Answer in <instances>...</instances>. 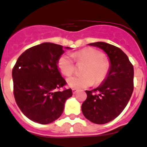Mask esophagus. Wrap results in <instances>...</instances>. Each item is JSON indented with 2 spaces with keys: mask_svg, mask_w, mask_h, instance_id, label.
Instances as JSON below:
<instances>
[{
  "mask_svg": "<svg viewBox=\"0 0 147 147\" xmlns=\"http://www.w3.org/2000/svg\"><path fill=\"white\" fill-rule=\"evenodd\" d=\"M77 91L78 90H76V89H75V88H73V89H72V93H73V94H76V93H77Z\"/></svg>",
  "mask_w": 147,
  "mask_h": 147,
  "instance_id": "1",
  "label": "esophagus"
}]
</instances>
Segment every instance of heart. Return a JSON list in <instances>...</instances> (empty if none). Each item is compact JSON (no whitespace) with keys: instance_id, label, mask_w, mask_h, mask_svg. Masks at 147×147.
Listing matches in <instances>:
<instances>
[{"instance_id":"obj_1","label":"heart","mask_w":147,"mask_h":147,"mask_svg":"<svg viewBox=\"0 0 147 147\" xmlns=\"http://www.w3.org/2000/svg\"><path fill=\"white\" fill-rule=\"evenodd\" d=\"M103 53L93 47H87L73 53L72 57L78 64H84L82 76H72L66 81L69 87L75 89H83L95 84H101L108 76L110 63ZM58 67L61 73L70 76L76 70V65L71 57L63 54L58 59Z\"/></svg>"}]
</instances>
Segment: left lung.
Masks as SVG:
<instances>
[{
    "instance_id": "left-lung-1",
    "label": "left lung",
    "mask_w": 147,
    "mask_h": 147,
    "mask_svg": "<svg viewBox=\"0 0 147 147\" xmlns=\"http://www.w3.org/2000/svg\"><path fill=\"white\" fill-rule=\"evenodd\" d=\"M107 53L110 68L107 78L92 90H86L87 99L82 105L86 119L93 123L102 125L119 116L132 95L134 67L121 49L105 42L89 44Z\"/></svg>"
}]
</instances>
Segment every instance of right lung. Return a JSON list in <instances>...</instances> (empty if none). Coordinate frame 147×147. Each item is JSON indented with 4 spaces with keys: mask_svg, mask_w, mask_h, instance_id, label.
Segmentation results:
<instances>
[{
    "mask_svg": "<svg viewBox=\"0 0 147 147\" xmlns=\"http://www.w3.org/2000/svg\"><path fill=\"white\" fill-rule=\"evenodd\" d=\"M63 53L61 45L42 43L22 53L13 69L16 102L32 121L46 125L59 119L72 96L71 89L56 90L66 84L57 64Z\"/></svg>",
    "mask_w": 147,
    "mask_h": 147,
    "instance_id": "1",
    "label": "right lung"
}]
</instances>
